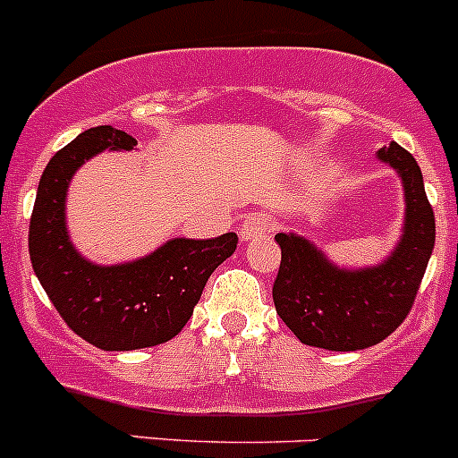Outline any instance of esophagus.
I'll list each match as a JSON object with an SVG mask.
<instances>
[{
  "mask_svg": "<svg viewBox=\"0 0 458 458\" xmlns=\"http://www.w3.org/2000/svg\"><path fill=\"white\" fill-rule=\"evenodd\" d=\"M269 229V220L267 216H263V213H254V216L245 217L241 225V238L245 242L250 241H256V238L263 236L265 232Z\"/></svg>",
  "mask_w": 458,
  "mask_h": 458,
  "instance_id": "obj_1",
  "label": "esophagus"
}]
</instances>
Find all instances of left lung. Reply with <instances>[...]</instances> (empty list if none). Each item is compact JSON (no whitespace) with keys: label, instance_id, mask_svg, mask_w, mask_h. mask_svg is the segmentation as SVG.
Listing matches in <instances>:
<instances>
[{"label":"left lung","instance_id":"left-lung-1","mask_svg":"<svg viewBox=\"0 0 458 458\" xmlns=\"http://www.w3.org/2000/svg\"><path fill=\"white\" fill-rule=\"evenodd\" d=\"M377 159L398 173L404 225L398 245L382 263L348 269L335 265L299 233H276L281 267L274 306L299 342L326 351H362L389 337L409 315L437 238L422 173L404 148L391 141Z\"/></svg>","mask_w":458,"mask_h":458}]
</instances>
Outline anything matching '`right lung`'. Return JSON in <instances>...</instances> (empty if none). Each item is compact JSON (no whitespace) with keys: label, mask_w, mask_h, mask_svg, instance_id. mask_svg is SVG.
Wrapping results in <instances>:
<instances>
[{"label":"right lung","mask_w":458,"mask_h":458,"mask_svg":"<svg viewBox=\"0 0 458 458\" xmlns=\"http://www.w3.org/2000/svg\"><path fill=\"white\" fill-rule=\"evenodd\" d=\"M134 148L137 139L112 125L78 134L47 164L29 226L30 263L47 297L73 333L103 351H137L175 337L193 315L213 269L238 245L236 233L208 241L171 238L130 263L87 260L67 232L72 177L98 152Z\"/></svg>","instance_id":"add662e5"}]
</instances>
